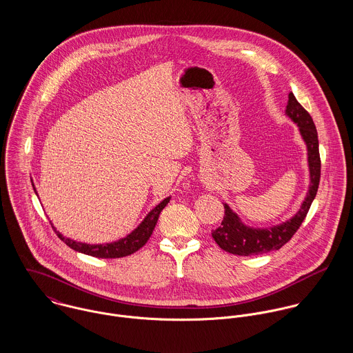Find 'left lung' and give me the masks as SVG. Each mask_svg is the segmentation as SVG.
Masks as SVG:
<instances>
[{
    "mask_svg": "<svg viewBox=\"0 0 353 353\" xmlns=\"http://www.w3.org/2000/svg\"><path fill=\"white\" fill-rule=\"evenodd\" d=\"M285 115L299 128L301 137L307 150L310 185L305 197L299 210L291 219L272 227L246 225L238 216V213L234 212L228 203H224V219L221 221V225L212 232V236L214 242L220 246V249L227 252L249 256L281 249L301 227L316 196L321 178V159L318 133L314 121L310 114L303 108L302 104L296 101L292 92L288 94Z\"/></svg>",
    "mask_w": 353,
    "mask_h": 353,
    "instance_id": "8db88e82",
    "label": "left lung"
}]
</instances>
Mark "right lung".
<instances>
[{"instance_id": "right-lung-1", "label": "right lung", "mask_w": 353, "mask_h": 353, "mask_svg": "<svg viewBox=\"0 0 353 353\" xmlns=\"http://www.w3.org/2000/svg\"><path fill=\"white\" fill-rule=\"evenodd\" d=\"M32 188H34L35 194H38L34 182H32ZM170 200H171V197H167L160 203H157L130 234H128L125 238H121L111 243L90 245V243L77 242V241L63 236L59 231H57L54 228V225H52V228H54L55 234L58 235V238L62 242H65L74 252H83V254L97 256V258H121V256H126V255H130V254L140 250L148 242V239L154 230V225L157 223L160 212L165 208V205L170 202Z\"/></svg>"}]
</instances>
